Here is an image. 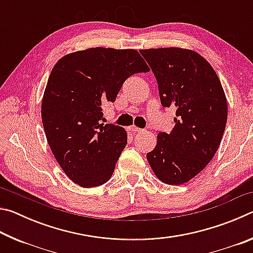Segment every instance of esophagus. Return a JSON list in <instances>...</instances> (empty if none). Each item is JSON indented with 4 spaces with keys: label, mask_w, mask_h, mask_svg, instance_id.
<instances>
[{
    "label": "esophagus",
    "mask_w": 253,
    "mask_h": 253,
    "mask_svg": "<svg viewBox=\"0 0 253 253\" xmlns=\"http://www.w3.org/2000/svg\"><path fill=\"white\" fill-rule=\"evenodd\" d=\"M130 130L134 132V134H137V132H139V131H142L143 129H140V128H138V127H136V126H131L130 127Z\"/></svg>",
    "instance_id": "esophagus-1"
}]
</instances>
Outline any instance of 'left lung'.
Returning a JSON list of instances; mask_svg holds the SVG:
<instances>
[{"label": "left lung", "mask_w": 253, "mask_h": 253, "mask_svg": "<svg viewBox=\"0 0 253 253\" xmlns=\"http://www.w3.org/2000/svg\"><path fill=\"white\" fill-rule=\"evenodd\" d=\"M157 80L163 107H174L172 131L160 132L147 161L158 179L179 185L205 169L220 146L228 105L219 77L198 52L139 50Z\"/></svg>", "instance_id": "left-lung-1"}]
</instances>
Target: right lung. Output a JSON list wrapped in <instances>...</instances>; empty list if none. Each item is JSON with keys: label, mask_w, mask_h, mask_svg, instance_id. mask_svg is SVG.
<instances>
[{"label": "right lung", "mask_w": 253, "mask_h": 253, "mask_svg": "<svg viewBox=\"0 0 253 253\" xmlns=\"http://www.w3.org/2000/svg\"><path fill=\"white\" fill-rule=\"evenodd\" d=\"M149 68L136 50L90 48L65 55L46 84L41 116L55 160L72 182L95 187L109 181L127 132L104 124L102 105L114 102L127 78Z\"/></svg>", "instance_id": "obj_1"}]
</instances>
